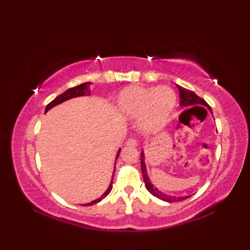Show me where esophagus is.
Masks as SVG:
<instances>
[{
    "label": "esophagus",
    "instance_id": "esophagus-1",
    "mask_svg": "<svg viewBox=\"0 0 250 250\" xmlns=\"http://www.w3.org/2000/svg\"><path fill=\"white\" fill-rule=\"evenodd\" d=\"M126 145L127 146H132V147H135V146H138V141L135 140L134 138H129L128 139L127 141H126Z\"/></svg>",
    "mask_w": 250,
    "mask_h": 250
}]
</instances>
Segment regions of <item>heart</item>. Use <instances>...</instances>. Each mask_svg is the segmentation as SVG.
Wrapping results in <instances>:
<instances>
[{"label": "heart", "mask_w": 250, "mask_h": 250, "mask_svg": "<svg viewBox=\"0 0 250 250\" xmlns=\"http://www.w3.org/2000/svg\"><path fill=\"white\" fill-rule=\"evenodd\" d=\"M176 105V94L168 86H129L119 97V108L127 118H140L144 130L160 128Z\"/></svg>", "instance_id": "1"}]
</instances>
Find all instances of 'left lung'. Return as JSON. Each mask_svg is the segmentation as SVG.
<instances>
[{
	"mask_svg": "<svg viewBox=\"0 0 250 250\" xmlns=\"http://www.w3.org/2000/svg\"><path fill=\"white\" fill-rule=\"evenodd\" d=\"M178 89H179V97H180V105L181 106H186V107H190V106H194V105H202V106H207L210 112H211V108L209 105L204 101L202 98L198 97L196 95L192 90H188L187 88H184L183 86L177 85ZM196 107V106H194ZM198 107V106H197ZM141 169H142V174H143V178L144 181H145V185L147 190L154 195L155 197L160 198L164 201H168V202H177V201H181V200H185L187 198L190 197V196H185V197H174V196H168L164 193H162L161 191H158L156 188H154V186L151 184V181L148 177V174L146 171V165H145V158H144V153H141Z\"/></svg>",
	"mask_w": 250,
	"mask_h": 250,
	"instance_id": "8db88e82",
	"label": "left lung"
}]
</instances>
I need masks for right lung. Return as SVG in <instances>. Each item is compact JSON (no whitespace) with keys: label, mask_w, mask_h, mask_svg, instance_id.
<instances>
[{"label":"right lung","mask_w":250,"mask_h":250,"mask_svg":"<svg viewBox=\"0 0 250 250\" xmlns=\"http://www.w3.org/2000/svg\"><path fill=\"white\" fill-rule=\"evenodd\" d=\"M89 94H90L89 82L82 83V84H80V85L71 87V88H69L67 90H65V92H64V93H62V95L57 96L54 100L51 101V102L47 105V106H46V112H47L49 109H51L52 107L56 106V105H58V104H60V103H62V102H64V101H66V100L71 99V98L79 97V96H85V95H89ZM119 153H120V150L118 151V154H117V157H116V161H117V158H118V156H119ZM115 170H116V164H115ZM112 180H113V174H112L111 183H110V185H109L108 188L106 190V192H105V193L101 196L100 198H98V199H96V200H94V201H92V202H88V203H85V204H82V206H84V207L93 206V204L98 203L99 201H101L103 198L106 197V196L110 193L111 188H112Z\"/></svg>","instance_id":"obj_1"}]
</instances>
